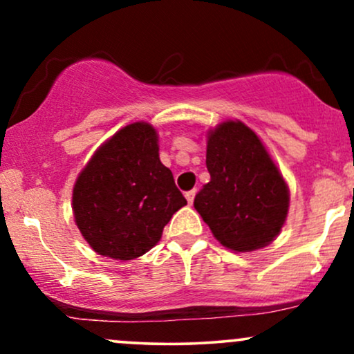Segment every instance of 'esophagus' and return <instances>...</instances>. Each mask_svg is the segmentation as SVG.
<instances>
[{
    "label": "esophagus",
    "instance_id": "obj_1",
    "mask_svg": "<svg viewBox=\"0 0 354 354\" xmlns=\"http://www.w3.org/2000/svg\"><path fill=\"white\" fill-rule=\"evenodd\" d=\"M185 196H186V200H188L189 205H193L194 196H196V189H191V191H188V193H186Z\"/></svg>",
    "mask_w": 354,
    "mask_h": 354
}]
</instances>
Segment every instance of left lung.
Here are the masks:
<instances>
[{"label":"left lung","mask_w":354,"mask_h":354,"mask_svg":"<svg viewBox=\"0 0 354 354\" xmlns=\"http://www.w3.org/2000/svg\"><path fill=\"white\" fill-rule=\"evenodd\" d=\"M206 168L211 180L194 198V209L213 236L234 253L274 241L286 223L290 188L253 129L239 120L208 129Z\"/></svg>","instance_id":"8db88e82"}]
</instances>
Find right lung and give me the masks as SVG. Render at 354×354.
<instances>
[{
  "instance_id": "right-lung-1",
  "label": "right lung",
  "mask_w": 354,
  "mask_h": 354,
  "mask_svg": "<svg viewBox=\"0 0 354 354\" xmlns=\"http://www.w3.org/2000/svg\"><path fill=\"white\" fill-rule=\"evenodd\" d=\"M186 205L160 160L158 131L126 124L96 149L73 186V214L96 253L129 261L148 253Z\"/></svg>"
}]
</instances>
